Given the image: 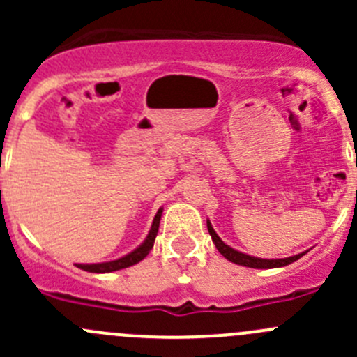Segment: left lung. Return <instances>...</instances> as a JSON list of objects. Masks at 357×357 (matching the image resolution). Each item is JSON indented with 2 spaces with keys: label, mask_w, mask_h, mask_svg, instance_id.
Instances as JSON below:
<instances>
[{
  "label": "left lung",
  "mask_w": 357,
  "mask_h": 357,
  "mask_svg": "<svg viewBox=\"0 0 357 357\" xmlns=\"http://www.w3.org/2000/svg\"><path fill=\"white\" fill-rule=\"evenodd\" d=\"M207 229H208V235L212 236V242H214L215 248L221 252V255H225L228 261L235 262L238 266H245V268H254V269H273V268H283V266H289L291 262H295L297 259H301L305 252H301L297 255H291V257H285V259H261V257H254V255H248L243 254V252L235 250L229 245H226L221 238L218 236V233L214 231L212 228L211 221H207Z\"/></svg>",
  "instance_id": "left-lung-1"
}]
</instances>
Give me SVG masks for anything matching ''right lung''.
<instances>
[{"label": "right lung", "instance_id": "add662e5", "mask_svg": "<svg viewBox=\"0 0 357 357\" xmlns=\"http://www.w3.org/2000/svg\"><path fill=\"white\" fill-rule=\"evenodd\" d=\"M162 211H164L162 207L157 211L155 218H153V222H152V228H150L149 235H146V238L143 240L142 245L136 247L135 250L129 252V254H126L124 257L115 259V261H109V262H96V264H75V266L81 269H84V271H88V273H112V271H119V269L129 268V266L138 264V262L143 261V259L149 255V252L152 250L153 242H155V236L158 233V225H160Z\"/></svg>", "mask_w": 357, "mask_h": 357}]
</instances>
